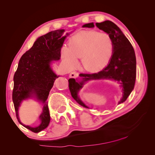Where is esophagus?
Segmentation results:
<instances>
[{"label":"esophagus","mask_w":155,"mask_h":155,"mask_svg":"<svg viewBox=\"0 0 155 155\" xmlns=\"http://www.w3.org/2000/svg\"><path fill=\"white\" fill-rule=\"evenodd\" d=\"M78 76V73L77 72H72L70 74V77L71 78H77Z\"/></svg>","instance_id":"34e87169"}]
</instances>
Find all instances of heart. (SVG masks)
Segmentation results:
<instances>
[{
  "label": "heart",
  "mask_w": 155,
  "mask_h": 155,
  "mask_svg": "<svg viewBox=\"0 0 155 155\" xmlns=\"http://www.w3.org/2000/svg\"><path fill=\"white\" fill-rule=\"evenodd\" d=\"M114 44L108 33L83 31L72 36L69 46L62 48V56L70 68L74 67L81 57L83 67L89 72H96L107 66L114 54Z\"/></svg>",
  "instance_id": "1"
}]
</instances>
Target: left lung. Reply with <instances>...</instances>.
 I'll return each mask as SVG.
<instances>
[{"label":"left lung","mask_w":155,"mask_h":155,"mask_svg":"<svg viewBox=\"0 0 155 155\" xmlns=\"http://www.w3.org/2000/svg\"><path fill=\"white\" fill-rule=\"evenodd\" d=\"M99 29L103 30L111 37L114 44V54L107 66L97 73L81 74V81H77L74 78H70L69 89L72 98L80 105L88 108L79 98L78 93L83 87L84 83L90 80L111 79L120 84L122 90V98L118 104L122 103L127 99L134 89L136 78V57L134 48L117 26L111 21L106 20L101 23H96ZM83 27L93 28V22L88 23Z\"/></svg>","instance_id":"8db88e82"}]
</instances>
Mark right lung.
<instances>
[{"mask_svg": "<svg viewBox=\"0 0 155 155\" xmlns=\"http://www.w3.org/2000/svg\"><path fill=\"white\" fill-rule=\"evenodd\" d=\"M64 32V29L52 31L37 39L33 46L21 57L14 74L12 100L15 115L20 124L33 133L45 129L51 120L47 98L54 81L59 77L52 70L51 63L61 57V48L66 38L63 36ZM33 96L43 104L41 124L35 128L23 125L18 116L21 101Z\"/></svg>", "mask_w": 155, "mask_h": 155, "instance_id": "obj_1", "label": "right lung"}]
</instances>
